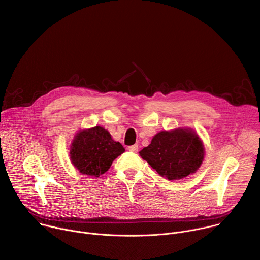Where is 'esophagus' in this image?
<instances>
[{
	"mask_svg": "<svg viewBox=\"0 0 260 260\" xmlns=\"http://www.w3.org/2000/svg\"><path fill=\"white\" fill-rule=\"evenodd\" d=\"M128 150L132 151V152H134V153H137V152L139 151V146H138L137 144H135V145H133V146H129V147H128Z\"/></svg>",
	"mask_w": 260,
	"mask_h": 260,
	"instance_id": "1",
	"label": "esophagus"
}]
</instances>
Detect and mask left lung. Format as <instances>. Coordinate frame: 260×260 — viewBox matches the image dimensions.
I'll use <instances>...</instances> for the list:
<instances>
[{"instance_id":"8db88e82","label":"left lung","mask_w":260,"mask_h":260,"mask_svg":"<svg viewBox=\"0 0 260 260\" xmlns=\"http://www.w3.org/2000/svg\"><path fill=\"white\" fill-rule=\"evenodd\" d=\"M139 153L161 177L173 181L192 175L200 169L205 147L197 132L178 127L157 133Z\"/></svg>"}]
</instances>
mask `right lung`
Instances as JSON below:
<instances>
[{
	"label": "right lung",
	"instance_id": "obj_1",
	"mask_svg": "<svg viewBox=\"0 0 260 260\" xmlns=\"http://www.w3.org/2000/svg\"><path fill=\"white\" fill-rule=\"evenodd\" d=\"M125 149L103 126L81 129L70 146V159L82 175L100 177Z\"/></svg>",
	"mask_w": 260,
	"mask_h": 260
}]
</instances>
